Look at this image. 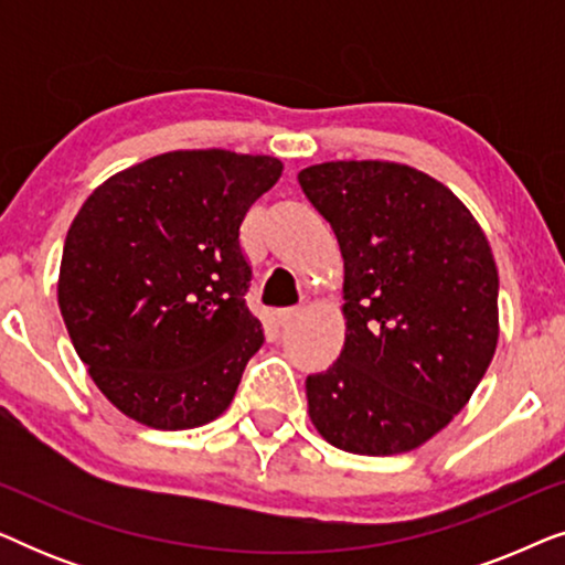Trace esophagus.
<instances>
[{
    "label": "esophagus",
    "mask_w": 565,
    "mask_h": 565,
    "mask_svg": "<svg viewBox=\"0 0 565 565\" xmlns=\"http://www.w3.org/2000/svg\"><path fill=\"white\" fill-rule=\"evenodd\" d=\"M298 313H300V308H280V311H275V319H277V323H288L296 319Z\"/></svg>",
    "instance_id": "1"
}]
</instances>
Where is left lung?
Listing matches in <instances>:
<instances>
[{
  "label": "left lung",
  "mask_w": 565,
  "mask_h": 565,
  "mask_svg": "<svg viewBox=\"0 0 565 565\" xmlns=\"http://www.w3.org/2000/svg\"><path fill=\"white\" fill-rule=\"evenodd\" d=\"M298 182L344 259V347L308 375V416L339 450H416L468 404L497 352L489 238L452 190L396 161H323Z\"/></svg>",
  "instance_id": "1"
}]
</instances>
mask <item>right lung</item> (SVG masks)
Here are the masks:
<instances>
[{"label":"right lung","instance_id":"1","mask_svg":"<svg viewBox=\"0 0 565 565\" xmlns=\"http://www.w3.org/2000/svg\"><path fill=\"white\" fill-rule=\"evenodd\" d=\"M282 161L167 151L105 180L72 221L58 308L103 396L153 429L226 412L265 329L246 308L238 228Z\"/></svg>","mask_w":565,"mask_h":565}]
</instances>
